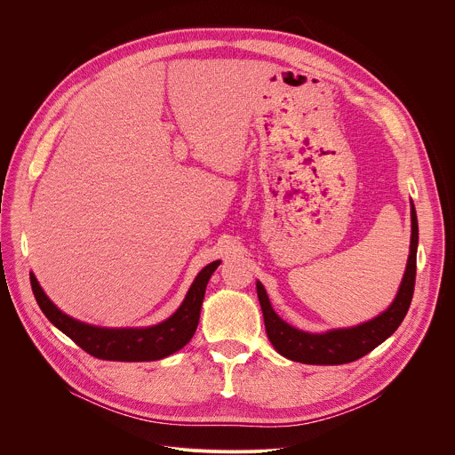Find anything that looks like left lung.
Instances as JSON below:
<instances>
[{
	"instance_id": "8db88e82",
	"label": "left lung",
	"mask_w": 455,
	"mask_h": 455,
	"mask_svg": "<svg viewBox=\"0 0 455 455\" xmlns=\"http://www.w3.org/2000/svg\"><path fill=\"white\" fill-rule=\"evenodd\" d=\"M411 253L396 299L383 313L353 328L331 330L326 333H306L284 322L272 307L265 286L257 281V297L261 304L267 335L279 355L288 360L311 365H340L355 362L391 337L403 322L414 295L416 251H418V216L411 207Z\"/></svg>"
}]
</instances>
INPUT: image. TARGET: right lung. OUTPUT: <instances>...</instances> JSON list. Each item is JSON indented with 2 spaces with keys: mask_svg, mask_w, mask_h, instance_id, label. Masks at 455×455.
<instances>
[{
  "mask_svg": "<svg viewBox=\"0 0 455 455\" xmlns=\"http://www.w3.org/2000/svg\"><path fill=\"white\" fill-rule=\"evenodd\" d=\"M221 261L207 265L190 284L181 306L167 320L149 328H99L62 313L43 291L34 274L30 284L34 297L53 326L70 337L79 347L100 360L153 362L180 351L196 333L202 302L211 275Z\"/></svg>",
  "mask_w": 455,
  "mask_h": 455,
  "instance_id": "right-lung-1",
  "label": "right lung"
}]
</instances>
